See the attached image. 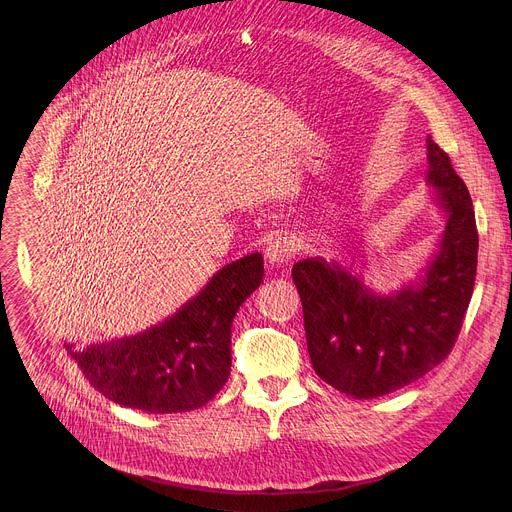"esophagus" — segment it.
I'll return each instance as SVG.
<instances>
[{
	"label": "esophagus",
	"instance_id": "esophagus-1",
	"mask_svg": "<svg viewBox=\"0 0 512 512\" xmlns=\"http://www.w3.org/2000/svg\"><path fill=\"white\" fill-rule=\"evenodd\" d=\"M298 251V243L294 237L289 235H277L275 239L269 241V245L265 247V259L269 265L273 267H281L285 263L291 261V257L296 255Z\"/></svg>",
	"mask_w": 512,
	"mask_h": 512
}]
</instances>
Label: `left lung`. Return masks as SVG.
Listing matches in <instances>:
<instances>
[{
	"mask_svg": "<svg viewBox=\"0 0 512 512\" xmlns=\"http://www.w3.org/2000/svg\"><path fill=\"white\" fill-rule=\"evenodd\" d=\"M427 184L448 223L415 283L381 296L338 261L310 257L291 269L312 367L354 399H375L421 379L450 354L460 334L476 279V218L466 184L429 135Z\"/></svg>",
	"mask_w": 512,
	"mask_h": 512,
	"instance_id": "1",
	"label": "left lung"
}]
</instances>
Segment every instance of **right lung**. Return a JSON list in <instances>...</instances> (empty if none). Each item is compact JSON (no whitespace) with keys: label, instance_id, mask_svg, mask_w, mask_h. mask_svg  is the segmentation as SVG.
Listing matches in <instances>:
<instances>
[{"label":"right lung","instance_id":"add662e5","mask_svg":"<svg viewBox=\"0 0 512 512\" xmlns=\"http://www.w3.org/2000/svg\"><path fill=\"white\" fill-rule=\"evenodd\" d=\"M263 281L251 253L216 271L174 316L135 336L72 350L85 379L109 401L148 413L192 411L231 375V328L241 304Z\"/></svg>","mask_w":512,"mask_h":512}]
</instances>
